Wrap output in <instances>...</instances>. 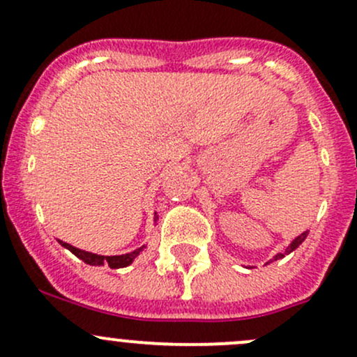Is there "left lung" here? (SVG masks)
Wrapping results in <instances>:
<instances>
[{
	"instance_id": "obj_1",
	"label": "left lung",
	"mask_w": 357,
	"mask_h": 357,
	"mask_svg": "<svg viewBox=\"0 0 357 357\" xmlns=\"http://www.w3.org/2000/svg\"><path fill=\"white\" fill-rule=\"evenodd\" d=\"M305 236H307V231H305V233H302L301 236H297V238H295L294 242H291L290 245L285 248V250H283V252H280V254H276V255H275V259H273V261H276V259H282V257H285L287 254H290L291 250H295V248H297L298 245H301L302 242H304V240H305Z\"/></svg>"
}]
</instances>
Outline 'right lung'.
Masks as SVG:
<instances>
[{
  "label": "right lung",
  "instance_id": "add662e5",
  "mask_svg": "<svg viewBox=\"0 0 357 357\" xmlns=\"http://www.w3.org/2000/svg\"><path fill=\"white\" fill-rule=\"evenodd\" d=\"M63 247L68 248L74 255H77L81 261H84L86 264H91V266H103V264H109V268L112 269H117V268H126V266L131 264L135 261L136 255L143 250L145 247H139L136 250L129 252V254H122V255H98V254H91V252H84L81 248H75L72 245H68L66 242H60Z\"/></svg>",
  "mask_w": 357,
  "mask_h": 357
}]
</instances>
